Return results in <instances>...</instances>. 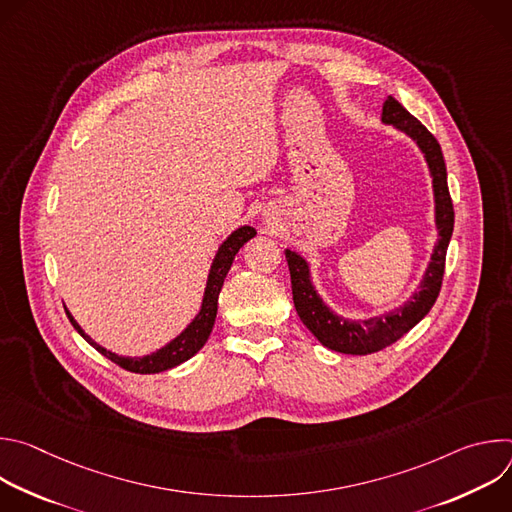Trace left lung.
<instances>
[{"instance_id":"1","label":"left lung","mask_w":512,"mask_h":512,"mask_svg":"<svg viewBox=\"0 0 512 512\" xmlns=\"http://www.w3.org/2000/svg\"><path fill=\"white\" fill-rule=\"evenodd\" d=\"M381 119L383 123L393 125L409 135L425 156L433 184L435 227L440 239H437L433 247L431 261L419 283V291H415L411 300L385 316L360 322L346 320L334 314L318 296L310 277L308 261L296 251L285 249V259L291 275V294H294V306L300 320L326 348L344 354L379 352L397 342L427 316L437 296H440L446 269V251L454 233V204L448 190V172L440 143L393 97H387V101L383 103Z\"/></svg>"}]
</instances>
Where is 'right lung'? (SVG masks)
<instances>
[{
  "mask_svg": "<svg viewBox=\"0 0 512 512\" xmlns=\"http://www.w3.org/2000/svg\"><path fill=\"white\" fill-rule=\"evenodd\" d=\"M257 235V231L253 227H241L237 229L231 237H227V241L218 247L216 257L210 265V273H208V281L204 287V298H202V306L200 312L196 314V318L184 328V332L180 336H176L172 342H168L164 348L148 354V356H119L103 346H99L91 336L85 334V330L77 324V320L70 316V312L66 310V316L70 320V324L75 326V330L95 348L99 350L103 356H107L109 360H113L115 364H119L121 369L131 371V373H139V375H154V373H162L168 369L178 367V364L186 362L188 358H192L208 340L212 326H214V318H216V308H218V294H221L225 277L233 265L235 255L239 253V249L251 241Z\"/></svg>",
  "mask_w": 512,
  "mask_h": 512,
  "instance_id": "obj_1",
  "label": "right lung"
}]
</instances>
